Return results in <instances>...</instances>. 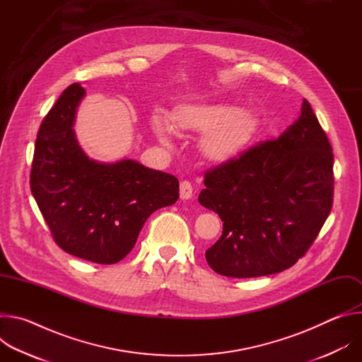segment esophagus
<instances>
[{
  "label": "esophagus",
  "instance_id": "esophagus-1",
  "mask_svg": "<svg viewBox=\"0 0 362 362\" xmlns=\"http://www.w3.org/2000/svg\"><path fill=\"white\" fill-rule=\"evenodd\" d=\"M192 196H193V186H192V183L187 182V180H183L180 183V197L183 200H186V199H190Z\"/></svg>",
  "mask_w": 362,
  "mask_h": 362
}]
</instances>
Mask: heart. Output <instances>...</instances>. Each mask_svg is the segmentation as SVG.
Listing matches in <instances>:
<instances>
[{"label":"heart","mask_w":362,"mask_h":362,"mask_svg":"<svg viewBox=\"0 0 362 362\" xmlns=\"http://www.w3.org/2000/svg\"><path fill=\"white\" fill-rule=\"evenodd\" d=\"M172 120L177 129L206 132L200 141L202 151L216 162L228 160L240 151L256 126L249 110L230 105H185L173 112ZM173 124L162 112L151 116V129L165 146L173 144Z\"/></svg>","instance_id":"b5f03b06"}]
</instances>
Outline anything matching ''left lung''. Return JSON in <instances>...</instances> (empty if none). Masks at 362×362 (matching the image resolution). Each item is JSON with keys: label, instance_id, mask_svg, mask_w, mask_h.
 Listing matches in <instances>:
<instances>
[{"label": "left lung", "instance_id": "obj_1", "mask_svg": "<svg viewBox=\"0 0 362 362\" xmlns=\"http://www.w3.org/2000/svg\"><path fill=\"white\" fill-rule=\"evenodd\" d=\"M334 154L311 105L278 139L204 173L199 203L219 215L223 230L206 250L219 275L256 278L298 262L329 216Z\"/></svg>", "mask_w": 362, "mask_h": 362}]
</instances>
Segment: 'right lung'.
<instances>
[{
    "label": "right lung",
    "instance_id": "1",
    "mask_svg": "<svg viewBox=\"0 0 362 362\" xmlns=\"http://www.w3.org/2000/svg\"><path fill=\"white\" fill-rule=\"evenodd\" d=\"M86 90L69 86L35 140L31 193L56 243L81 259L117 264L147 218L179 199V180L136 160L101 163L80 147L73 124Z\"/></svg>",
    "mask_w": 362,
    "mask_h": 362
}]
</instances>
